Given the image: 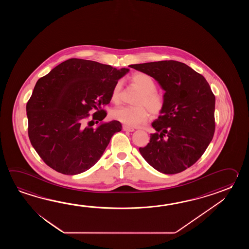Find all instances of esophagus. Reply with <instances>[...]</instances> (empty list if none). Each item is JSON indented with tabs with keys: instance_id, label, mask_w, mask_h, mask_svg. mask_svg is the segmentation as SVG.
I'll list each match as a JSON object with an SVG mask.
<instances>
[{
	"instance_id": "34e87169",
	"label": "esophagus",
	"mask_w": 249,
	"mask_h": 249,
	"mask_svg": "<svg viewBox=\"0 0 249 249\" xmlns=\"http://www.w3.org/2000/svg\"><path fill=\"white\" fill-rule=\"evenodd\" d=\"M123 130L125 131V132H134V129L132 127L127 126V125H123Z\"/></svg>"
}]
</instances>
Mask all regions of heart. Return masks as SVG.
<instances>
[{
	"label": "heart",
	"instance_id": "heart-1",
	"mask_svg": "<svg viewBox=\"0 0 249 249\" xmlns=\"http://www.w3.org/2000/svg\"><path fill=\"white\" fill-rule=\"evenodd\" d=\"M132 84L142 90L136 101V107H120L112 112V117L128 126H139L148 120V111L158 116L164 107V99L156 92V83L153 78L145 73H136L131 76ZM122 82L118 81L114 85L111 101L118 103L121 100ZM146 107L145 108L144 107Z\"/></svg>",
	"mask_w": 249,
	"mask_h": 249
}]
</instances>
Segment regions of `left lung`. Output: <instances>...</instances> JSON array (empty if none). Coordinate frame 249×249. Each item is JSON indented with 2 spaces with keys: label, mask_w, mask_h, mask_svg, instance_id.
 Masks as SVG:
<instances>
[{
  "label": "left lung",
  "mask_w": 249,
  "mask_h": 249,
  "mask_svg": "<svg viewBox=\"0 0 249 249\" xmlns=\"http://www.w3.org/2000/svg\"><path fill=\"white\" fill-rule=\"evenodd\" d=\"M164 90V107L152 123L156 132L140 153L153 168L175 175L195 164L213 137L215 97L206 78L175 60L130 65Z\"/></svg>",
  "instance_id": "8db88e82"
}]
</instances>
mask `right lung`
<instances>
[{"mask_svg": "<svg viewBox=\"0 0 249 249\" xmlns=\"http://www.w3.org/2000/svg\"><path fill=\"white\" fill-rule=\"evenodd\" d=\"M129 70L70 58L38 80L27 104L28 136L45 164L74 175L99 161L112 136L122 130L119 121L102 122L103 108L111 101L114 85ZM91 109L96 110L93 120L101 121L96 128L83 124Z\"/></svg>", "mask_w": 249, "mask_h": 249, "instance_id": "right-lung-1", "label": "right lung"}]
</instances>
